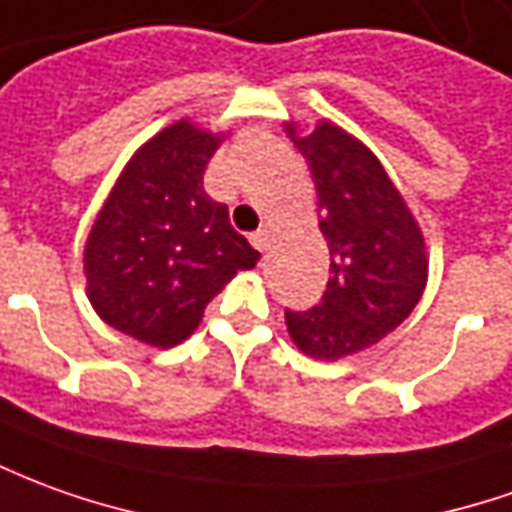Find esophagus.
I'll list each match as a JSON object with an SVG mask.
<instances>
[{
  "instance_id": "esophagus-1",
  "label": "esophagus",
  "mask_w": 512,
  "mask_h": 512,
  "mask_svg": "<svg viewBox=\"0 0 512 512\" xmlns=\"http://www.w3.org/2000/svg\"><path fill=\"white\" fill-rule=\"evenodd\" d=\"M250 245L264 253V250L270 248V231H267V228H259L256 234H250Z\"/></svg>"
}]
</instances>
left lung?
<instances>
[{
  "label": "left lung",
  "mask_w": 512,
  "mask_h": 512,
  "mask_svg": "<svg viewBox=\"0 0 512 512\" xmlns=\"http://www.w3.org/2000/svg\"><path fill=\"white\" fill-rule=\"evenodd\" d=\"M317 186L320 234L331 253L320 306L284 312L292 343L312 359H343L398 329L421 301L426 242L379 158L334 122L287 125Z\"/></svg>",
  "instance_id": "obj_1"
}]
</instances>
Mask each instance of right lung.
Segmentation results:
<instances>
[{
    "label": "right lung",
    "instance_id": "obj_1",
    "mask_svg": "<svg viewBox=\"0 0 512 512\" xmlns=\"http://www.w3.org/2000/svg\"><path fill=\"white\" fill-rule=\"evenodd\" d=\"M222 136L181 119L144 142L102 203L83 253L88 301L122 334L155 348L183 343L206 303L259 262L203 172Z\"/></svg>",
    "mask_w": 512,
    "mask_h": 512
}]
</instances>
